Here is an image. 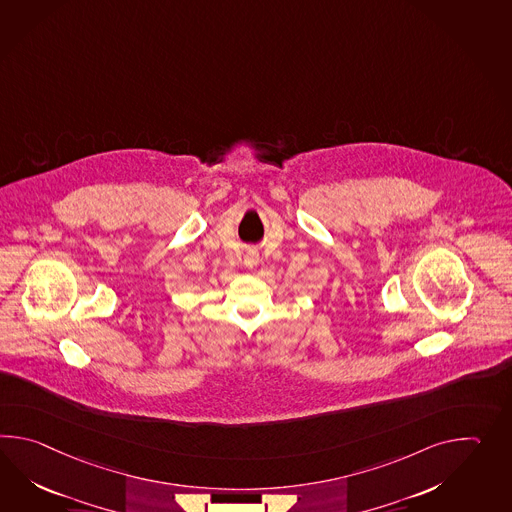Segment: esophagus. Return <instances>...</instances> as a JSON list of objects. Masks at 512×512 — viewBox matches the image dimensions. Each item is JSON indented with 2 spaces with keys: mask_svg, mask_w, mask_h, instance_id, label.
I'll list each match as a JSON object with an SVG mask.
<instances>
[{
  "mask_svg": "<svg viewBox=\"0 0 512 512\" xmlns=\"http://www.w3.org/2000/svg\"><path fill=\"white\" fill-rule=\"evenodd\" d=\"M259 264V253H255V251H250L248 255H246V266H250V268H255Z\"/></svg>",
  "mask_w": 512,
  "mask_h": 512,
  "instance_id": "34e87169",
  "label": "esophagus"
}]
</instances>
